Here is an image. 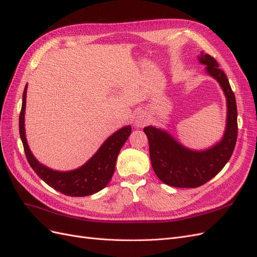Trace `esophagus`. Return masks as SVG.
Returning a JSON list of instances; mask_svg holds the SVG:
<instances>
[{"label": "esophagus", "instance_id": "obj_1", "mask_svg": "<svg viewBox=\"0 0 257 257\" xmlns=\"http://www.w3.org/2000/svg\"><path fill=\"white\" fill-rule=\"evenodd\" d=\"M144 123H145V115L143 113H138L135 116V125L141 126Z\"/></svg>", "mask_w": 257, "mask_h": 257}]
</instances>
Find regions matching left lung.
Listing matches in <instances>:
<instances>
[{
	"instance_id": "8db88e82",
	"label": "left lung",
	"mask_w": 257,
	"mask_h": 257,
	"mask_svg": "<svg viewBox=\"0 0 257 257\" xmlns=\"http://www.w3.org/2000/svg\"><path fill=\"white\" fill-rule=\"evenodd\" d=\"M200 63L207 73L219 81L227 100V123L222 142L205 151L182 147L166 132L146 126L151 165L160 180L175 188H197L219 174L234 152L237 135V105L226 75L210 54H201Z\"/></svg>"
}]
</instances>
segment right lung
I'll list each match as a JSON object with an SVG mask.
<instances>
[{"mask_svg": "<svg viewBox=\"0 0 257 257\" xmlns=\"http://www.w3.org/2000/svg\"><path fill=\"white\" fill-rule=\"evenodd\" d=\"M26 97L27 85L23 91L22 107L19 115V133L27 160L36 175L52 189L72 197L92 195L104 189L114 173L116 158L131 135L132 127L128 125L115 132L81 167L71 172H57L38 163L29 149L25 133Z\"/></svg>", "mask_w": 257, "mask_h": 257, "instance_id": "add662e5", "label": "right lung"}]
</instances>
